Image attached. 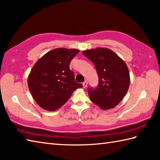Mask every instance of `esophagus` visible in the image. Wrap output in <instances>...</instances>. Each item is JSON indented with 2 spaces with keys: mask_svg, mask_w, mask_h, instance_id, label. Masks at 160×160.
I'll return each mask as SVG.
<instances>
[{
  "mask_svg": "<svg viewBox=\"0 0 160 160\" xmlns=\"http://www.w3.org/2000/svg\"><path fill=\"white\" fill-rule=\"evenodd\" d=\"M82 85L84 88H86L87 85H88V82H87V81H84V82L82 83Z\"/></svg>",
  "mask_w": 160,
  "mask_h": 160,
  "instance_id": "esophagus-1",
  "label": "esophagus"
}]
</instances>
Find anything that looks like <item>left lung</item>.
Wrapping results in <instances>:
<instances>
[{
	"label": "left lung",
	"mask_w": 160,
	"mask_h": 160,
	"mask_svg": "<svg viewBox=\"0 0 160 160\" xmlns=\"http://www.w3.org/2000/svg\"><path fill=\"white\" fill-rule=\"evenodd\" d=\"M82 53L94 64L99 78L98 87L88 89L90 100L104 110L115 108L130 86V73L126 62L106 48L86 50Z\"/></svg>",
	"instance_id": "8db88e82"
}]
</instances>
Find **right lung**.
<instances>
[{"mask_svg":"<svg viewBox=\"0 0 160 160\" xmlns=\"http://www.w3.org/2000/svg\"><path fill=\"white\" fill-rule=\"evenodd\" d=\"M79 50L58 48L39 58L28 77V85L39 107L55 111L64 105L75 90L82 88L77 83L69 64Z\"/></svg>","mask_w":160,"mask_h":160,"instance_id":"right-lung-1","label":"right lung"}]
</instances>
